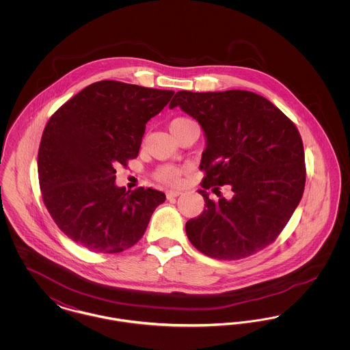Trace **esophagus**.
<instances>
[{
    "mask_svg": "<svg viewBox=\"0 0 350 350\" xmlns=\"http://www.w3.org/2000/svg\"><path fill=\"white\" fill-rule=\"evenodd\" d=\"M178 196H181V191H178V190H167V200L176 198V197H178Z\"/></svg>",
    "mask_w": 350,
    "mask_h": 350,
    "instance_id": "esophagus-1",
    "label": "esophagus"
}]
</instances>
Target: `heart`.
Returning a JSON list of instances; mask_svg holds the SVG:
<instances>
[{
  "label": "heart",
  "instance_id": "1",
  "mask_svg": "<svg viewBox=\"0 0 350 350\" xmlns=\"http://www.w3.org/2000/svg\"><path fill=\"white\" fill-rule=\"evenodd\" d=\"M187 120H189V119H186V118H177V119H174V120L170 123V129L174 127V126H177V124L185 123V122H187ZM156 176H157V178H159L160 181L169 183V185H178L180 181H181V170H180L178 167H160V169L157 170Z\"/></svg>",
  "mask_w": 350,
  "mask_h": 350
}]
</instances>
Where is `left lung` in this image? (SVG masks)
<instances>
[{
  "label": "left lung",
  "mask_w": 350,
  "mask_h": 350,
  "mask_svg": "<svg viewBox=\"0 0 350 350\" xmlns=\"http://www.w3.org/2000/svg\"><path fill=\"white\" fill-rule=\"evenodd\" d=\"M198 120L206 137L198 193L200 217L186 221L190 243L213 258L239 260L264 250L298 207L304 183V150L295 124L270 100L247 90L177 92L169 109ZM228 184L231 199L218 187ZM211 188L219 197L209 200Z\"/></svg>",
  "instance_id": "obj_1"
}]
</instances>
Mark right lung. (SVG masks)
<instances>
[{
  "mask_svg": "<svg viewBox=\"0 0 350 350\" xmlns=\"http://www.w3.org/2000/svg\"><path fill=\"white\" fill-rule=\"evenodd\" d=\"M174 94L105 80L86 86L50 118L38 152L43 202L70 240L119 253L146 232L165 194L116 185V165L137 157L146 124Z\"/></svg>",
  "mask_w": 350,
  "mask_h": 350,
  "instance_id": "add662e5",
  "label": "right lung"
}]
</instances>
